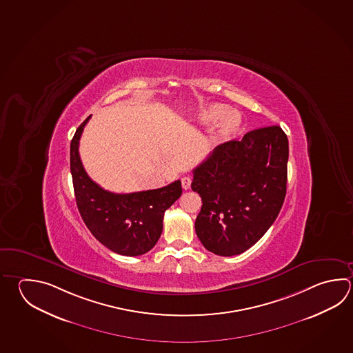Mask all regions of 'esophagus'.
Wrapping results in <instances>:
<instances>
[{
	"label": "esophagus",
	"instance_id": "obj_1",
	"mask_svg": "<svg viewBox=\"0 0 353 353\" xmlns=\"http://www.w3.org/2000/svg\"><path fill=\"white\" fill-rule=\"evenodd\" d=\"M191 182H192V180H191V177H187V176H185V177H182V180H181V183H182V187H183V190H188V188L191 187Z\"/></svg>",
	"mask_w": 353,
	"mask_h": 353
}]
</instances>
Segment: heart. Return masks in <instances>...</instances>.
I'll list each match as a JSON object with an SVG mask.
<instances>
[{
  "label": "heart",
  "instance_id": "b5f03b06",
  "mask_svg": "<svg viewBox=\"0 0 353 353\" xmlns=\"http://www.w3.org/2000/svg\"><path fill=\"white\" fill-rule=\"evenodd\" d=\"M217 120L221 121L214 128L213 140L219 143L232 140L240 131V117L234 113H230L228 107L212 103L208 106L201 107L194 114V121H197L201 125H211Z\"/></svg>",
  "mask_w": 353,
  "mask_h": 353
}]
</instances>
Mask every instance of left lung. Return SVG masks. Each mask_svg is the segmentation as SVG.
<instances>
[{
    "label": "left lung",
    "mask_w": 353,
    "mask_h": 353,
    "mask_svg": "<svg viewBox=\"0 0 353 353\" xmlns=\"http://www.w3.org/2000/svg\"><path fill=\"white\" fill-rule=\"evenodd\" d=\"M287 161L286 133L268 126L216 147L193 170L191 187L202 199L194 228L206 250L240 254L267 232L286 196Z\"/></svg>",
    "instance_id": "left-lung-1"
}]
</instances>
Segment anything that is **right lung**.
<instances>
[{"instance_id":"obj_1","label":"right lung","mask_w":353,"mask_h":353,"mask_svg":"<svg viewBox=\"0 0 353 353\" xmlns=\"http://www.w3.org/2000/svg\"><path fill=\"white\" fill-rule=\"evenodd\" d=\"M91 114L76 130L70 147V167L81 217L96 240L122 256H140L157 243L163 216L182 194L181 181L141 192L113 193L93 182L81 162V134Z\"/></svg>"}]
</instances>
